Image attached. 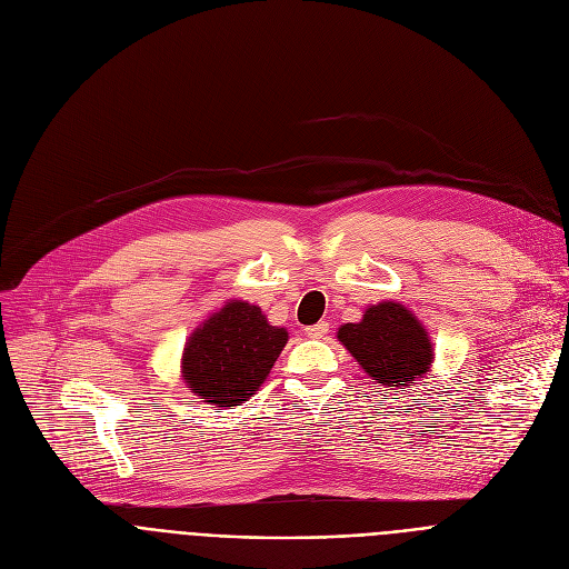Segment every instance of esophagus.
<instances>
[{
  "mask_svg": "<svg viewBox=\"0 0 569 569\" xmlns=\"http://www.w3.org/2000/svg\"><path fill=\"white\" fill-rule=\"evenodd\" d=\"M305 332H307V337H311V339H322V337H327V332H330V322L320 320V322L307 327Z\"/></svg>",
  "mask_w": 569,
  "mask_h": 569,
  "instance_id": "34e87169",
  "label": "esophagus"
}]
</instances>
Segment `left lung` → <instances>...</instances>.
I'll return each mask as SVG.
<instances>
[{"instance_id": "obj_1", "label": "left lung", "mask_w": 569, "mask_h": 569, "mask_svg": "<svg viewBox=\"0 0 569 569\" xmlns=\"http://www.w3.org/2000/svg\"><path fill=\"white\" fill-rule=\"evenodd\" d=\"M337 339L376 382L399 387L401 392L433 365L429 332L399 302L369 307L360 322L341 325Z\"/></svg>"}]
</instances>
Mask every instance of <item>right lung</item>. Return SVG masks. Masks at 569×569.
<instances>
[{
    "mask_svg": "<svg viewBox=\"0 0 569 569\" xmlns=\"http://www.w3.org/2000/svg\"><path fill=\"white\" fill-rule=\"evenodd\" d=\"M286 343L288 332L269 325L260 307L230 300L189 337L182 378L219 410L239 406L258 392Z\"/></svg>",
    "mask_w": 569,
    "mask_h": 569,
    "instance_id": "right-lung-1",
    "label": "right lung"
}]
</instances>
